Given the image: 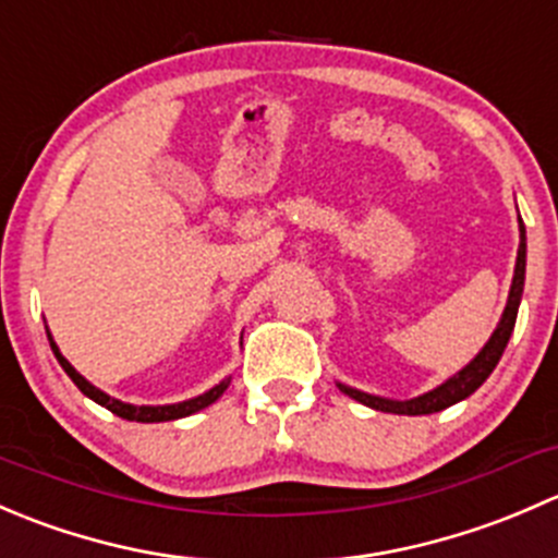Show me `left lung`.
I'll list each match as a JSON object with an SVG mask.
<instances>
[{
	"label": "left lung",
	"instance_id": "left-lung-1",
	"mask_svg": "<svg viewBox=\"0 0 558 558\" xmlns=\"http://www.w3.org/2000/svg\"><path fill=\"white\" fill-rule=\"evenodd\" d=\"M523 272H526V238H523V223H521V245H519V258H515V275H513V286H510V300L508 307H505L502 320H499L497 331L492 335V340L486 342L481 353L461 369L459 375H453L451 380H446L440 388L435 391L424 393L418 399H410V402H393V399H380V397H369V393L356 391V388L340 386L342 393H348L356 402L367 404V408L384 410V413H397V415H429V413H440V410L451 408V404L461 402V399L470 397L472 391L483 386V380L494 373V367L502 359L505 348H508L510 335H513L515 326V315H519V305H521V294H523Z\"/></svg>",
	"mask_w": 558,
	"mask_h": 558
}]
</instances>
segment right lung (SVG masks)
Instances as JSON below:
<instances>
[{
    "instance_id": "1",
    "label": "right lung",
    "mask_w": 558,
    "mask_h": 558,
    "mask_svg": "<svg viewBox=\"0 0 558 558\" xmlns=\"http://www.w3.org/2000/svg\"><path fill=\"white\" fill-rule=\"evenodd\" d=\"M48 340H50V335H48ZM50 348H53L56 359H59V364H61V367H64V373L70 375V378H72V384H75L77 388H81V391L86 393L88 399H94V402L102 404V408L110 410V413L121 415V418H126V421H137V424H159V421L185 418V415L196 413V410H202V408H207V404L216 402V399L221 397V393L227 391V386H229V380H223L221 386L210 388V391L202 393V397L189 399V402H180V404H165V408H134V404H123V402H118V399L107 397V393L99 391V388H94L92 384H88L86 378H81V375H77L75 369H72V364L66 362L64 356H61L59 348H56V342H50Z\"/></svg>"
}]
</instances>
